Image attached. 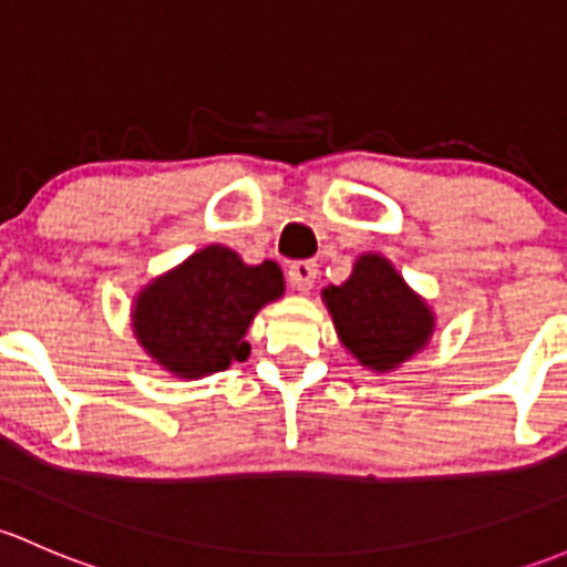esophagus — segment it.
<instances>
[{"label": "esophagus", "mask_w": 567, "mask_h": 567, "mask_svg": "<svg viewBox=\"0 0 567 567\" xmlns=\"http://www.w3.org/2000/svg\"><path fill=\"white\" fill-rule=\"evenodd\" d=\"M319 270H317V261H291L289 270H286V281L291 284V289L297 291H308L317 281Z\"/></svg>", "instance_id": "obj_1"}]
</instances>
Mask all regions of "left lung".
I'll use <instances>...</instances> for the list:
<instances>
[{
    "instance_id": "1",
    "label": "left lung",
    "mask_w": 567,
    "mask_h": 567,
    "mask_svg": "<svg viewBox=\"0 0 567 567\" xmlns=\"http://www.w3.org/2000/svg\"><path fill=\"white\" fill-rule=\"evenodd\" d=\"M343 347L373 371H390L412 358L434 330L425 302L388 259L360 256L347 284L322 291Z\"/></svg>"
}]
</instances>
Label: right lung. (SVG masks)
<instances>
[{"instance_id":"right-lung-1","label":"right lung","mask_w":567,"mask_h":567,"mask_svg":"<svg viewBox=\"0 0 567 567\" xmlns=\"http://www.w3.org/2000/svg\"><path fill=\"white\" fill-rule=\"evenodd\" d=\"M284 295L276 261L243 265L235 250L209 245L138 295L133 327L142 347L177 377L196 379L245 360L250 319Z\"/></svg>"}]
</instances>
